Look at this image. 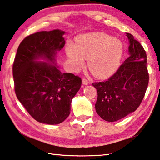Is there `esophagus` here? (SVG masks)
Instances as JSON below:
<instances>
[{"instance_id": "34e87169", "label": "esophagus", "mask_w": 160, "mask_h": 160, "mask_svg": "<svg viewBox=\"0 0 160 160\" xmlns=\"http://www.w3.org/2000/svg\"><path fill=\"white\" fill-rule=\"evenodd\" d=\"M82 83H83V85H88V83H89V82H88V79H86V78H83V79H82Z\"/></svg>"}]
</instances>
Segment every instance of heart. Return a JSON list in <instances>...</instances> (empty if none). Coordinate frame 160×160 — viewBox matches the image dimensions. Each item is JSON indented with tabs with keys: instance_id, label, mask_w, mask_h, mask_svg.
<instances>
[{
	"instance_id": "b5f03b06",
	"label": "heart",
	"mask_w": 160,
	"mask_h": 160,
	"mask_svg": "<svg viewBox=\"0 0 160 160\" xmlns=\"http://www.w3.org/2000/svg\"><path fill=\"white\" fill-rule=\"evenodd\" d=\"M68 60L75 69L84 65L88 60V67L93 74L105 78L113 74L118 68L123 54V46L118 39L102 33L83 36L77 44L69 43L66 46Z\"/></svg>"
}]
</instances>
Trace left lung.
I'll list each match as a JSON object with an SVG mask.
<instances>
[{"instance_id":"obj_1","label":"left lung","mask_w":160,"mask_h":160,"mask_svg":"<svg viewBox=\"0 0 160 160\" xmlns=\"http://www.w3.org/2000/svg\"><path fill=\"white\" fill-rule=\"evenodd\" d=\"M127 36L128 58L108 79L92 83L98 93L96 112L107 122H116L136 110L149 82L146 52L132 34Z\"/></svg>"}]
</instances>
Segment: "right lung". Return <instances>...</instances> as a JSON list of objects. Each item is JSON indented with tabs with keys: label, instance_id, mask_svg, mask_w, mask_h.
<instances>
[{
	"label": "right lung",
	"instance_id": "1",
	"mask_svg": "<svg viewBox=\"0 0 160 160\" xmlns=\"http://www.w3.org/2000/svg\"><path fill=\"white\" fill-rule=\"evenodd\" d=\"M64 33L55 29L27 36L19 44L12 65L17 98L33 119L44 124H58L66 119L82 83L79 77L62 73L55 64L36 61H54L56 51L65 44Z\"/></svg>",
	"mask_w": 160,
	"mask_h": 160
}]
</instances>
